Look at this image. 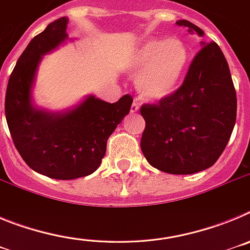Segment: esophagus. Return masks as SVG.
<instances>
[{
    "mask_svg": "<svg viewBox=\"0 0 250 250\" xmlns=\"http://www.w3.org/2000/svg\"><path fill=\"white\" fill-rule=\"evenodd\" d=\"M139 110H140V105H139L138 101H134L131 105V109H130V111H131L132 114H135V112H138Z\"/></svg>",
    "mask_w": 250,
    "mask_h": 250,
    "instance_id": "esophagus-1",
    "label": "esophagus"
}]
</instances>
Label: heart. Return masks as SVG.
I'll list each match as a JSON object with an SVG mask.
<instances>
[{
	"mask_svg": "<svg viewBox=\"0 0 250 250\" xmlns=\"http://www.w3.org/2000/svg\"><path fill=\"white\" fill-rule=\"evenodd\" d=\"M189 50L182 40L150 39L136 51L131 72L145 99L160 100L175 92L189 65Z\"/></svg>",
	"mask_w": 250,
	"mask_h": 250,
	"instance_id": "1",
	"label": "heart"
}]
</instances>
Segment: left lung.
<instances>
[{"instance_id":"8db88e82","label":"left lung","mask_w":250,"mask_h":250,"mask_svg":"<svg viewBox=\"0 0 250 250\" xmlns=\"http://www.w3.org/2000/svg\"><path fill=\"white\" fill-rule=\"evenodd\" d=\"M191 35L204 31L176 21ZM183 85L154 105H143L141 150L147 163L169 174L188 175L210 167L228 144L237 119V94L228 62L215 42H200Z\"/></svg>"}]
</instances>
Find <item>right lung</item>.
<instances>
[{
  "label": "right lung",
  "instance_id": "add662e5",
  "mask_svg": "<svg viewBox=\"0 0 250 250\" xmlns=\"http://www.w3.org/2000/svg\"><path fill=\"white\" fill-rule=\"evenodd\" d=\"M68 19L51 22L31 40L8 80L4 114L13 144L36 173L70 180L92 174L105 156L107 139L130 112L132 98L114 104L86 95L63 110L40 107L34 101L37 71L43 56L67 41Z\"/></svg>",
  "mask_w": 250,
  "mask_h": 250
}]
</instances>
